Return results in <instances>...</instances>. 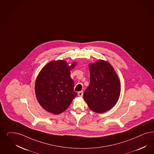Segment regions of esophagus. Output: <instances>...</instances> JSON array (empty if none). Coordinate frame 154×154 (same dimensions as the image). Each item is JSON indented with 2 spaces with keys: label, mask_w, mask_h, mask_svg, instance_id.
Returning a JSON list of instances; mask_svg holds the SVG:
<instances>
[{
  "label": "esophagus",
  "mask_w": 154,
  "mask_h": 154,
  "mask_svg": "<svg viewBox=\"0 0 154 154\" xmlns=\"http://www.w3.org/2000/svg\"><path fill=\"white\" fill-rule=\"evenodd\" d=\"M83 94H84V92L83 91H80L79 93H78V95L80 97H82L83 96Z\"/></svg>",
  "instance_id": "esophagus-1"
}]
</instances>
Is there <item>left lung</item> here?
Segmentation results:
<instances>
[{
  "mask_svg": "<svg viewBox=\"0 0 154 154\" xmlns=\"http://www.w3.org/2000/svg\"><path fill=\"white\" fill-rule=\"evenodd\" d=\"M90 84L84 98L92 111L103 113L112 109L121 93L119 79L112 65L100 60L89 64Z\"/></svg>",
  "mask_w": 154,
  "mask_h": 154,
  "instance_id": "8db88e82",
  "label": "left lung"
}]
</instances>
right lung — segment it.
<instances>
[{"label":"right lung","mask_w":154,"mask_h":154,"mask_svg":"<svg viewBox=\"0 0 154 154\" xmlns=\"http://www.w3.org/2000/svg\"><path fill=\"white\" fill-rule=\"evenodd\" d=\"M75 66V63L69 66L64 60L52 61L39 72L35 90L37 101L44 110L54 114H60L77 96L74 81L70 75V70Z\"/></svg>","instance_id":"1"}]
</instances>
